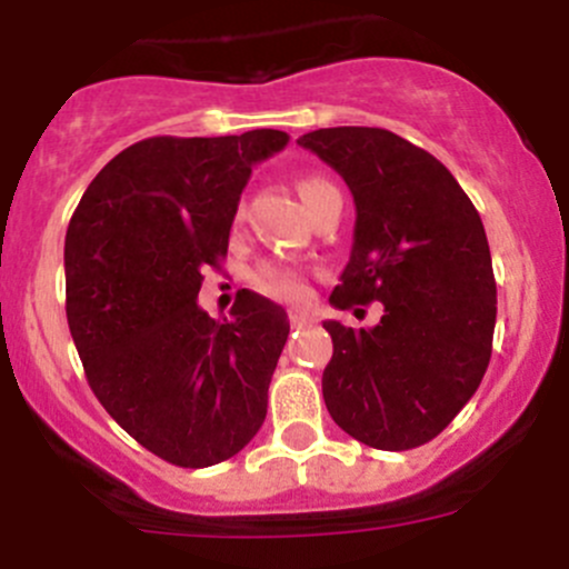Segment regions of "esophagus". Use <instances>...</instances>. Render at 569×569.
<instances>
[{"label": "esophagus", "mask_w": 569, "mask_h": 569, "mask_svg": "<svg viewBox=\"0 0 569 569\" xmlns=\"http://www.w3.org/2000/svg\"><path fill=\"white\" fill-rule=\"evenodd\" d=\"M289 321H291V327H306V325H311V321H313V313L291 311L289 313Z\"/></svg>", "instance_id": "1"}]
</instances>
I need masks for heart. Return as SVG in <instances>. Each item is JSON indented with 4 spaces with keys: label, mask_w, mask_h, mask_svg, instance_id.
<instances>
[{
    "label": "heart",
    "mask_w": 569,
    "mask_h": 569,
    "mask_svg": "<svg viewBox=\"0 0 569 569\" xmlns=\"http://www.w3.org/2000/svg\"><path fill=\"white\" fill-rule=\"evenodd\" d=\"M297 189H300L302 203L311 209L321 194L332 192L336 187H332V183L321 176H306V178H300ZM256 289H261L263 295L274 297V300L295 302L306 295V278H302V272L297 267L272 261V263H263V267L256 272Z\"/></svg>",
    "instance_id": "b5f03b06"
}]
</instances>
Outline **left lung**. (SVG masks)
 <instances>
[{"instance_id": "8db88e82", "label": "left lung", "mask_w": 569, "mask_h": 569, "mask_svg": "<svg viewBox=\"0 0 569 569\" xmlns=\"http://www.w3.org/2000/svg\"><path fill=\"white\" fill-rule=\"evenodd\" d=\"M297 142L347 181L358 211L330 302H382L369 330L325 321L327 412L371 449H416L455 421L490 363L496 278L481 217L432 153L393 131L336 126Z\"/></svg>"}]
</instances>
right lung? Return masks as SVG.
Wrapping results in <instances>:
<instances>
[{
  "mask_svg": "<svg viewBox=\"0 0 569 569\" xmlns=\"http://www.w3.org/2000/svg\"><path fill=\"white\" fill-rule=\"evenodd\" d=\"M289 134L148 137L84 189L66 233V313L96 399L178 468L239 455L267 418L289 336L280 306L242 289L231 319L198 308L252 164Z\"/></svg>",
  "mask_w": 569,
  "mask_h": 569,
  "instance_id": "add662e5",
  "label": "right lung"
}]
</instances>
